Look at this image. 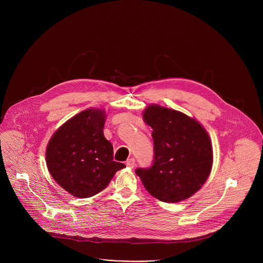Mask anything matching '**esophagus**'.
<instances>
[{
  "label": "esophagus",
  "instance_id": "obj_1",
  "mask_svg": "<svg viewBox=\"0 0 263 263\" xmlns=\"http://www.w3.org/2000/svg\"><path fill=\"white\" fill-rule=\"evenodd\" d=\"M126 165L130 168H133L134 165H135V159L134 158H129L127 161H126Z\"/></svg>",
  "mask_w": 263,
  "mask_h": 263
}]
</instances>
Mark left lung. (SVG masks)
<instances>
[{"label":"left lung","mask_w":263,"mask_h":263,"mask_svg":"<svg viewBox=\"0 0 263 263\" xmlns=\"http://www.w3.org/2000/svg\"><path fill=\"white\" fill-rule=\"evenodd\" d=\"M142 118L153 129L154 140L153 164L135 171L145 190L166 203L192 197L211 172L208 133L195 119L159 105L147 106Z\"/></svg>","instance_id":"obj_1"}]
</instances>
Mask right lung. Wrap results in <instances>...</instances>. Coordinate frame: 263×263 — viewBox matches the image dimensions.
Here are the masks:
<instances>
[{"label":"right lung","mask_w":263,"mask_h":263,"mask_svg":"<svg viewBox=\"0 0 263 263\" xmlns=\"http://www.w3.org/2000/svg\"><path fill=\"white\" fill-rule=\"evenodd\" d=\"M105 111L87 109L65 122L52 136L46 159L54 180L70 195L90 198L106 189L126 167L114 160V146L104 136Z\"/></svg>","instance_id":"1"}]
</instances>
